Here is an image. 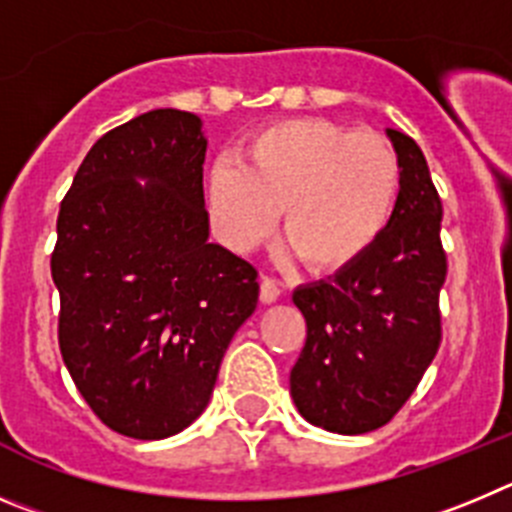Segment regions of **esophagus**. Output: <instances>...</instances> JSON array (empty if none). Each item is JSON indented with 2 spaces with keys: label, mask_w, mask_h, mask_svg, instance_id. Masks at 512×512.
<instances>
[{
  "label": "esophagus",
  "mask_w": 512,
  "mask_h": 512,
  "mask_svg": "<svg viewBox=\"0 0 512 512\" xmlns=\"http://www.w3.org/2000/svg\"><path fill=\"white\" fill-rule=\"evenodd\" d=\"M280 298V285L273 278L262 275L260 278V301L262 303H275Z\"/></svg>",
  "instance_id": "obj_1"
}]
</instances>
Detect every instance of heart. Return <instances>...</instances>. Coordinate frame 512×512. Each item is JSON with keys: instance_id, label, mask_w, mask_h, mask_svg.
<instances>
[{"instance_id": "1", "label": "heart", "mask_w": 512, "mask_h": 512, "mask_svg": "<svg viewBox=\"0 0 512 512\" xmlns=\"http://www.w3.org/2000/svg\"><path fill=\"white\" fill-rule=\"evenodd\" d=\"M400 193L395 147L372 130L329 119L262 127L219 160L206 181L211 224L224 245L250 252L283 214V234L303 265L336 273L365 255L393 219Z\"/></svg>"}]
</instances>
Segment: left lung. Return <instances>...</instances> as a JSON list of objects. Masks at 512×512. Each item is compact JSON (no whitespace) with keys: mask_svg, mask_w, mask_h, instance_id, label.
Listing matches in <instances>:
<instances>
[{"mask_svg":"<svg viewBox=\"0 0 512 512\" xmlns=\"http://www.w3.org/2000/svg\"><path fill=\"white\" fill-rule=\"evenodd\" d=\"M388 137L400 160L388 229L334 278L293 293L308 331L290 395L308 423L344 436L385 426L441 342V199L416 140L398 130Z\"/></svg>","mask_w":512,"mask_h":512,"instance_id":"obj_1","label":"left lung"}]
</instances>
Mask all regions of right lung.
I'll use <instances>...</instances> for the list:
<instances>
[{
  "label": "right lung",
  "mask_w": 512,
  "mask_h": 512,
  "mask_svg": "<svg viewBox=\"0 0 512 512\" xmlns=\"http://www.w3.org/2000/svg\"><path fill=\"white\" fill-rule=\"evenodd\" d=\"M204 158L196 114L153 109L96 140L58 214L63 362L130 439H168L204 413L260 296L255 267L209 242Z\"/></svg>",
  "instance_id": "add662e5"
}]
</instances>
